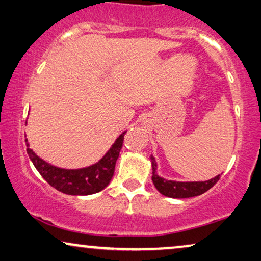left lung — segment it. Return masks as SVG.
I'll use <instances>...</instances> for the list:
<instances>
[{
	"instance_id": "obj_1",
	"label": "left lung",
	"mask_w": 261,
	"mask_h": 261,
	"mask_svg": "<svg viewBox=\"0 0 261 261\" xmlns=\"http://www.w3.org/2000/svg\"><path fill=\"white\" fill-rule=\"evenodd\" d=\"M151 159L152 164V182L155 185L156 189L164 196L172 197V199H186V197H193L201 195L212 188L216 182L220 179V176H215L214 178L208 179L203 182H176L168 181L166 178H162L157 175V164L153 157Z\"/></svg>"
}]
</instances>
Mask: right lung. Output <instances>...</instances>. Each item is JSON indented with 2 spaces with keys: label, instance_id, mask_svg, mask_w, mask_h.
<instances>
[{
  "label": "right lung",
  "instance_id": "1",
  "mask_svg": "<svg viewBox=\"0 0 261 261\" xmlns=\"http://www.w3.org/2000/svg\"><path fill=\"white\" fill-rule=\"evenodd\" d=\"M124 135L125 132H123L116 139L115 144L110 148L98 163L87 168L74 169V170L50 166L36 156L32 149H29L27 139H25V144H27L29 159L34 167L53 188L68 195H90V194L100 192L111 181L115 174L117 159L123 146Z\"/></svg>",
  "mask_w": 261,
  "mask_h": 261
}]
</instances>
